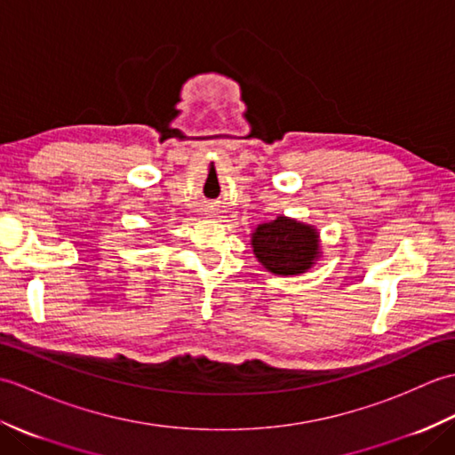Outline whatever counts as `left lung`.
<instances>
[{"instance_id": "left-lung-1", "label": "left lung", "mask_w": 455, "mask_h": 455, "mask_svg": "<svg viewBox=\"0 0 455 455\" xmlns=\"http://www.w3.org/2000/svg\"><path fill=\"white\" fill-rule=\"evenodd\" d=\"M254 256L274 275H301L323 256L321 235L313 225L291 217L262 222L250 236Z\"/></svg>"}]
</instances>
